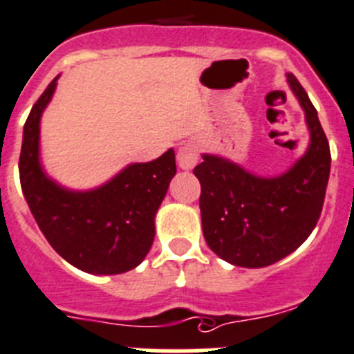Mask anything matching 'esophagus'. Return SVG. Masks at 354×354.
I'll list each match as a JSON object with an SVG mask.
<instances>
[{
  "instance_id": "obj_1",
  "label": "esophagus",
  "mask_w": 354,
  "mask_h": 354,
  "mask_svg": "<svg viewBox=\"0 0 354 354\" xmlns=\"http://www.w3.org/2000/svg\"><path fill=\"white\" fill-rule=\"evenodd\" d=\"M177 163L183 170H191L198 163V147L193 142H186L177 151Z\"/></svg>"
}]
</instances>
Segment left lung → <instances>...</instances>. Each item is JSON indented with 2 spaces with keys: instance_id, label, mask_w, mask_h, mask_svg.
Segmentation results:
<instances>
[{
  "instance_id": "8db88e82",
  "label": "left lung",
  "mask_w": 354,
  "mask_h": 354,
  "mask_svg": "<svg viewBox=\"0 0 354 354\" xmlns=\"http://www.w3.org/2000/svg\"><path fill=\"white\" fill-rule=\"evenodd\" d=\"M288 85L304 109L309 146L278 177H259L225 158L203 154L201 227L207 245L240 268H266L297 250L315 230L330 175V147L318 113L294 74Z\"/></svg>"
}]
</instances>
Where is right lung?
I'll return each mask as SVG.
<instances>
[{
  "instance_id": "add662e5",
  "label": "right lung",
  "mask_w": 354,
  "mask_h": 354,
  "mask_svg": "<svg viewBox=\"0 0 354 354\" xmlns=\"http://www.w3.org/2000/svg\"><path fill=\"white\" fill-rule=\"evenodd\" d=\"M41 93L24 124L20 186L53 250L90 274L137 268L154 240V217L177 171L174 149L149 163H132L100 187L71 191L50 179L39 163V121L57 86Z\"/></svg>"
}]
</instances>
